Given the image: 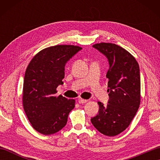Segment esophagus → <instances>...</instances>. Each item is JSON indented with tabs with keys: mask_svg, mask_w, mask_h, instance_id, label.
Here are the masks:
<instances>
[{
	"mask_svg": "<svg viewBox=\"0 0 160 160\" xmlns=\"http://www.w3.org/2000/svg\"><path fill=\"white\" fill-rule=\"evenodd\" d=\"M87 101L88 100L82 99V98H80V99H78V102H79V104H84V103H86Z\"/></svg>",
	"mask_w": 160,
	"mask_h": 160,
	"instance_id": "obj_1",
	"label": "esophagus"
}]
</instances>
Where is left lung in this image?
I'll return each mask as SVG.
<instances>
[{
    "instance_id": "obj_1",
    "label": "left lung",
    "mask_w": 160,
    "mask_h": 160,
    "mask_svg": "<svg viewBox=\"0 0 160 160\" xmlns=\"http://www.w3.org/2000/svg\"><path fill=\"white\" fill-rule=\"evenodd\" d=\"M93 47L106 56L109 64V100L107 106L98 102V113L91 121L101 133L115 136L128 127L140 107V67L130 53L115 44L102 42Z\"/></svg>"
}]
</instances>
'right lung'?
<instances>
[{
  "mask_svg": "<svg viewBox=\"0 0 160 160\" xmlns=\"http://www.w3.org/2000/svg\"><path fill=\"white\" fill-rule=\"evenodd\" d=\"M81 49L74 45L48 47L37 53L27 68L23 108L33 128L40 133H56L67 124L75 100L55 94L56 88L63 84L65 64Z\"/></svg>",
  "mask_w": 160,
  "mask_h": 160,
  "instance_id": "obj_1",
  "label": "right lung"
}]
</instances>
